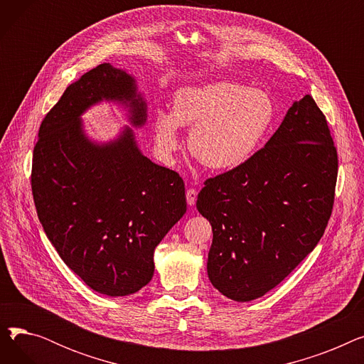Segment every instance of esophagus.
<instances>
[{
	"mask_svg": "<svg viewBox=\"0 0 364 364\" xmlns=\"http://www.w3.org/2000/svg\"><path fill=\"white\" fill-rule=\"evenodd\" d=\"M186 198H187V205H188V206H195L196 198H198V192H196L195 188H187Z\"/></svg>",
	"mask_w": 364,
	"mask_h": 364,
	"instance_id": "1",
	"label": "esophagus"
}]
</instances>
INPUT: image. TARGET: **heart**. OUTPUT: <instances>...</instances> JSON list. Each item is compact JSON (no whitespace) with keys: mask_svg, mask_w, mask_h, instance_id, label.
<instances>
[{"mask_svg":"<svg viewBox=\"0 0 364 364\" xmlns=\"http://www.w3.org/2000/svg\"><path fill=\"white\" fill-rule=\"evenodd\" d=\"M274 119V102L262 90L232 81L188 85L176 92L172 113H156L155 143L165 159H172L181 144L178 127H193L192 155L213 171H233L257 155Z\"/></svg>","mask_w":364,"mask_h":364,"instance_id":"b5f03b06","label":"heart"}]
</instances>
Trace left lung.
I'll use <instances>...</instances> for the list:
<instances>
[{
    "label": "left lung",
    "mask_w": 364,
    "mask_h": 364,
    "mask_svg": "<svg viewBox=\"0 0 364 364\" xmlns=\"http://www.w3.org/2000/svg\"><path fill=\"white\" fill-rule=\"evenodd\" d=\"M336 176L326 117L307 94L250 162L208 178L198 195L214 233L206 265L214 288L247 302L288 277L324 233Z\"/></svg>",
    "instance_id": "left-lung-1"
}]
</instances>
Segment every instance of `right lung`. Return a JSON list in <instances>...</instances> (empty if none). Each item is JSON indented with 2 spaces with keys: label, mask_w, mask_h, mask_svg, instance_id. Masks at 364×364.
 <instances>
[{
  "label": "right lung",
  "mask_w": 364,
  "mask_h": 364,
  "mask_svg": "<svg viewBox=\"0 0 364 364\" xmlns=\"http://www.w3.org/2000/svg\"><path fill=\"white\" fill-rule=\"evenodd\" d=\"M103 100L128 107L132 127L144 125L147 105L136 80L99 65L46 114L31 186L38 218L65 264L92 291L125 296L151 280L155 247L187 203L183 178L146 158L129 127L107 143L87 137L81 114Z\"/></svg>",
  "instance_id": "right-lung-1"
}]
</instances>
